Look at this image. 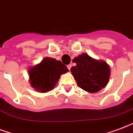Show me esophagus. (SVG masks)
I'll use <instances>...</instances> for the list:
<instances>
[{
    "instance_id": "34e87169",
    "label": "esophagus",
    "mask_w": 133,
    "mask_h": 133,
    "mask_svg": "<svg viewBox=\"0 0 133 133\" xmlns=\"http://www.w3.org/2000/svg\"><path fill=\"white\" fill-rule=\"evenodd\" d=\"M67 68H68V69H69V70H70L71 68V64H69V65H67Z\"/></svg>"
}]
</instances>
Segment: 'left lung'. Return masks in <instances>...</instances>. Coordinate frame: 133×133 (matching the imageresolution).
I'll return each mask as SVG.
<instances>
[{
    "mask_svg": "<svg viewBox=\"0 0 133 133\" xmlns=\"http://www.w3.org/2000/svg\"><path fill=\"white\" fill-rule=\"evenodd\" d=\"M76 65L71 71L78 86L89 92H97L108 83L110 76L109 65L103 61H97L87 54H82L73 59Z\"/></svg>",
    "mask_w": 133,
    "mask_h": 133,
    "instance_id": "8db88e82",
    "label": "left lung"
}]
</instances>
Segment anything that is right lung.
<instances>
[{
    "label": "right lung",
    "mask_w": 133,
    "mask_h": 133,
    "mask_svg": "<svg viewBox=\"0 0 133 133\" xmlns=\"http://www.w3.org/2000/svg\"><path fill=\"white\" fill-rule=\"evenodd\" d=\"M66 66L60 61L45 57L39 64L29 70L30 83L40 92H46L52 90L58 82L60 75L67 72Z\"/></svg>",
    "instance_id": "obj_1"
}]
</instances>
